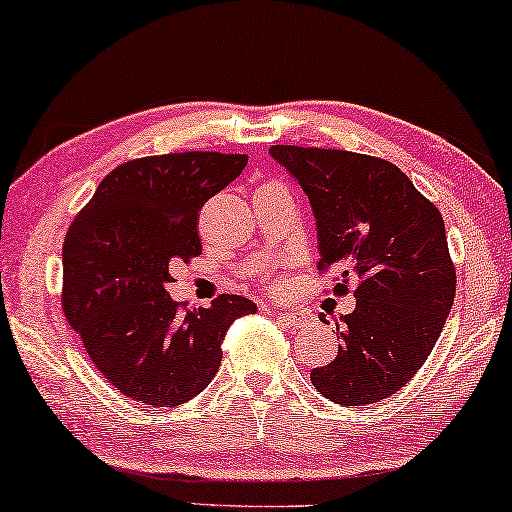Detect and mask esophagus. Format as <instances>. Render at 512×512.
I'll return each mask as SVG.
<instances>
[{
	"label": "esophagus",
	"instance_id": "34e87169",
	"mask_svg": "<svg viewBox=\"0 0 512 512\" xmlns=\"http://www.w3.org/2000/svg\"><path fill=\"white\" fill-rule=\"evenodd\" d=\"M279 319L284 321V326L289 328H300L307 324V312L305 310H293V312H282L279 314Z\"/></svg>",
	"mask_w": 512,
	"mask_h": 512
}]
</instances>
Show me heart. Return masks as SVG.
<instances>
[{
  "label": "heart",
  "instance_id": "obj_1",
  "mask_svg": "<svg viewBox=\"0 0 512 512\" xmlns=\"http://www.w3.org/2000/svg\"><path fill=\"white\" fill-rule=\"evenodd\" d=\"M282 286H284L282 279H272V282H270V291H282Z\"/></svg>",
  "mask_w": 512,
  "mask_h": 512
}]
</instances>
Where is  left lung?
<instances>
[{
  "mask_svg": "<svg viewBox=\"0 0 512 512\" xmlns=\"http://www.w3.org/2000/svg\"><path fill=\"white\" fill-rule=\"evenodd\" d=\"M310 198L319 270L335 296L354 284L356 307L335 331L342 345L310 380L338 405H368L403 389L429 359L457 291L438 207L384 158L317 146H270Z\"/></svg>",
  "mask_w": 512,
  "mask_h": 512,
  "instance_id": "obj_1",
  "label": "left lung"
}]
</instances>
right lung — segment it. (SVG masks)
<instances>
[{
	"label": "right lung",
	"mask_w": 512,
	"mask_h": 512,
	"mask_svg": "<svg viewBox=\"0 0 512 512\" xmlns=\"http://www.w3.org/2000/svg\"><path fill=\"white\" fill-rule=\"evenodd\" d=\"M244 153L186 151L118 165L76 214L62 244V312L111 387L177 408L212 382L221 345L249 298L221 293L186 310L170 268L202 254L200 209L247 165Z\"/></svg>",
	"instance_id": "obj_1"
}]
</instances>
